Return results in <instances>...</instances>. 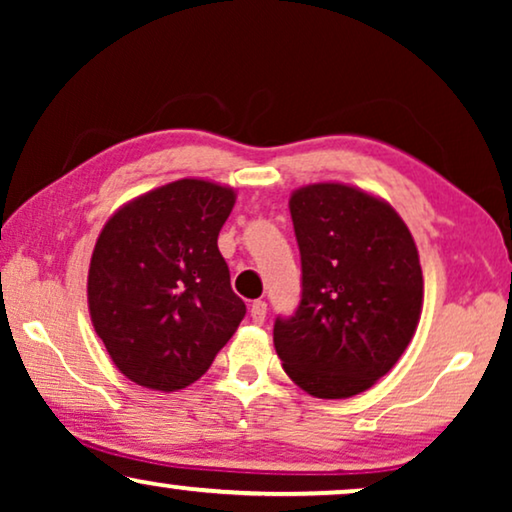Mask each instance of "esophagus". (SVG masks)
<instances>
[{
	"instance_id": "1",
	"label": "esophagus",
	"mask_w": 512,
	"mask_h": 512,
	"mask_svg": "<svg viewBox=\"0 0 512 512\" xmlns=\"http://www.w3.org/2000/svg\"><path fill=\"white\" fill-rule=\"evenodd\" d=\"M249 314H251V321H254V324H263L265 314H268V305H265V300H254L249 307Z\"/></svg>"
}]
</instances>
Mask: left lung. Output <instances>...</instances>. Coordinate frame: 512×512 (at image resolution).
Returning a JSON list of instances; mask_svg holds the SVG:
<instances>
[{
	"label": "left lung",
	"mask_w": 512,
	"mask_h": 512,
	"mask_svg": "<svg viewBox=\"0 0 512 512\" xmlns=\"http://www.w3.org/2000/svg\"><path fill=\"white\" fill-rule=\"evenodd\" d=\"M289 209L303 296L293 317L275 321L277 356L310 396H356L396 366L417 331V244L389 202L349 184L298 188Z\"/></svg>",
	"instance_id": "8db88e82"
}]
</instances>
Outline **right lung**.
I'll list each match as a JSON object with an SVG mask.
<instances>
[{"instance_id":"obj_1","label":"right lung","mask_w":512,"mask_h":512,"mask_svg":"<svg viewBox=\"0 0 512 512\" xmlns=\"http://www.w3.org/2000/svg\"><path fill=\"white\" fill-rule=\"evenodd\" d=\"M235 191L179 179L125 202L104 223L88 270V310L116 368L139 387L200 380L244 319L219 230Z\"/></svg>"}]
</instances>
